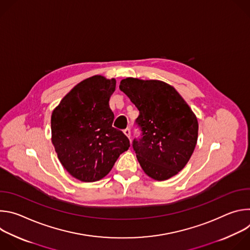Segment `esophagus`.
I'll return each instance as SVG.
<instances>
[{
    "label": "esophagus",
    "mask_w": 250,
    "mask_h": 250,
    "mask_svg": "<svg viewBox=\"0 0 250 250\" xmlns=\"http://www.w3.org/2000/svg\"><path fill=\"white\" fill-rule=\"evenodd\" d=\"M124 133H125L128 138H130V129H129V128L124 129Z\"/></svg>",
    "instance_id": "34e87169"
}]
</instances>
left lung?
Here are the masks:
<instances>
[{
  "label": "left lung",
  "instance_id": "1",
  "mask_svg": "<svg viewBox=\"0 0 250 250\" xmlns=\"http://www.w3.org/2000/svg\"><path fill=\"white\" fill-rule=\"evenodd\" d=\"M120 89L139 111L141 130L132 141L137 160L152 179L167 180L181 171L198 139V121L188 104L172 86L158 80L126 78Z\"/></svg>",
  "mask_w": 250,
  "mask_h": 250
}]
</instances>
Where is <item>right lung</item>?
<instances>
[{"mask_svg":"<svg viewBox=\"0 0 250 250\" xmlns=\"http://www.w3.org/2000/svg\"><path fill=\"white\" fill-rule=\"evenodd\" d=\"M116 80L95 75L71 90L51 116V140L58 159L76 179L95 182L108 174L129 140L113 126L109 101Z\"/></svg>","mask_w":250,"mask_h":250,"instance_id":"add662e5","label":"right lung"}]
</instances>
